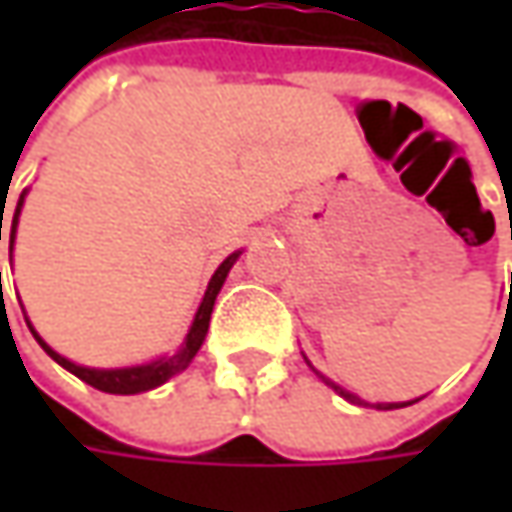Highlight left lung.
<instances>
[{"instance_id": "left-lung-1", "label": "left lung", "mask_w": 512, "mask_h": 512, "mask_svg": "<svg viewBox=\"0 0 512 512\" xmlns=\"http://www.w3.org/2000/svg\"><path fill=\"white\" fill-rule=\"evenodd\" d=\"M510 299H512V285H510ZM510 299H507V302H510ZM305 362H307V356H305ZM307 364H310V362H307ZM310 367H313V364H310ZM313 373H316V376H319V379H322V382H325V384H330V387H333V390H336L339 396H344L347 402H353V404H367V407H379V410H399V407H407V404H416V402H419V399H413V402H376V404L362 402V399H359V396H353L350 390H342L339 384L330 382L327 376H322V373H319L316 367H313Z\"/></svg>"}]
</instances>
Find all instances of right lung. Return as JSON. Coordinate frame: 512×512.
I'll return each instance as SVG.
<instances>
[{"label":"right lung","mask_w":512,"mask_h":512,"mask_svg":"<svg viewBox=\"0 0 512 512\" xmlns=\"http://www.w3.org/2000/svg\"><path fill=\"white\" fill-rule=\"evenodd\" d=\"M25 196H28V190H22V196H19V202H16V210H13V222H10V256H13V242H16V227H19V216H22V207H25ZM2 213H5V207H2ZM2 213H0V239H2ZM242 256V250H236V253H230L222 265L216 267V273L210 276V282H207L205 296H202V305L196 310V316H193V325L187 330L185 342L179 344V350L176 353H170V356H162V359H153V362L145 364H133V367H85V364H76L65 359L62 353H56L53 347H50L36 330L28 322V316H25V322H28L30 333H33V339L42 344V350L48 353L50 359L56 364H62L65 370H70L76 379H82L90 387H96V390H102V393H116V396H133V393H145V390H153V387H159V384H165L168 379H173L176 373H182L187 364L193 362V356L199 353V347L205 342L207 336V327H210V313H213V305H216V296H219V290L225 285L227 273H230V267L236 265V259ZM0 293H2V273H0Z\"/></svg>","instance_id":"1"}]
</instances>
